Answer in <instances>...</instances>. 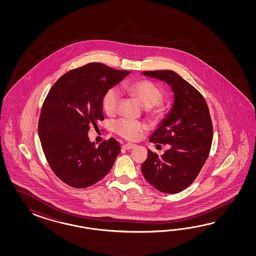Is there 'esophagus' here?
<instances>
[{"label":"esophagus","mask_w":256,"mask_h":256,"mask_svg":"<svg viewBox=\"0 0 256 256\" xmlns=\"http://www.w3.org/2000/svg\"><path fill=\"white\" fill-rule=\"evenodd\" d=\"M135 146H135V144H124V146H122V148L124 149V150H130V149L135 148Z\"/></svg>","instance_id":"1"}]
</instances>
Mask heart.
<instances>
[{
  "instance_id": "1",
  "label": "heart",
  "mask_w": 256,
  "mask_h": 256,
  "mask_svg": "<svg viewBox=\"0 0 256 256\" xmlns=\"http://www.w3.org/2000/svg\"><path fill=\"white\" fill-rule=\"evenodd\" d=\"M121 91L126 92L137 98L142 106L146 108L148 112L154 114L158 112L160 103L163 100L162 91L155 84L148 80H140L128 84H124L121 86ZM120 101V91L116 87L110 88L103 96V108L108 114L112 116L116 112ZM112 128L122 138L128 140H135L146 130V126L139 121L122 118L112 123Z\"/></svg>"
}]
</instances>
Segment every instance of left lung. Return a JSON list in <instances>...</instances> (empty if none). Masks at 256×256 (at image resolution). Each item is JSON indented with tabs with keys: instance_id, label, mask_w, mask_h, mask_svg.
<instances>
[{
	"instance_id": "1",
	"label": "left lung",
	"mask_w": 256,
	"mask_h": 256,
	"mask_svg": "<svg viewBox=\"0 0 256 256\" xmlns=\"http://www.w3.org/2000/svg\"><path fill=\"white\" fill-rule=\"evenodd\" d=\"M142 74L169 84L174 103L149 138L153 144H170V149L162 156L148 149L142 172L160 192L178 194L194 182L210 155L213 139L210 110L200 92L174 71H144Z\"/></svg>"
}]
</instances>
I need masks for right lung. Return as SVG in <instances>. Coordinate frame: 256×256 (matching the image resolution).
<instances>
[{
    "label": "right lung",
    "instance_id": "add662e5",
    "mask_svg": "<svg viewBox=\"0 0 256 256\" xmlns=\"http://www.w3.org/2000/svg\"><path fill=\"white\" fill-rule=\"evenodd\" d=\"M130 73L90 62L62 75L48 94L39 118V139L52 170L68 186H92L112 169L120 144L110 138L96 148L88 132L104 119L105 93Z\"/></svg>",
    "mask_w": 256,
    "mask_h": 256
}]
</instances>
